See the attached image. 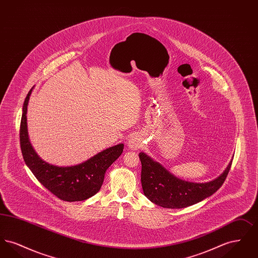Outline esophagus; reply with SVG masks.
I'll return each mask as SVG.
<instances>
[{
  "label": "esophagus",
  "mask_w": 258,
  "mask_h": 258,
  "mask_svg": "<svg viewBox=\"0 0 258 258\" xmlns=\"http://www.w3.org/2000/svg\"><path fill=\"white\" fill-rule=\"evenodd\" d=\"M128 147L132 150H137L141 147V140L139 137L134 136L128 140Z\"/></svg>",
  "instance_id": "esophagus-1"
}]
</instances>
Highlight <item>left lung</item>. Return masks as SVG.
Returning a JSON list of instances; mask_svg holds the SVG:
<instances>
[{"label":"left lung","mask_w":258,"mask_h":258,"mask_svg":"<svg viewBox=\"0 0 258 258\" xmlns=\"http://www.w3.org/2000/svg\"><path fill=\"white\" fill-rule=\"evenodd\" d=\"M142 164L141 184L145 197L163 208L181 209L191 206L214 195L224 183L232 160L221 175L207 183L181 180L166 170L145 153L139 154Z\"/></svg>","instance_id":"8db88e82"}]
</instances>
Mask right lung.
I'll use <instances>...</instances> for the list:
<instances>
[{
	"mask_svg": "<svg viewBox=\"0 0 258 258\" xmlns=\"http://www.w3.org/2000/svg\"><path fill=\"white\" fill-rule=\"evenodd\" d=\"M34 87L25 98L20 123V146L25 163L39 183L63 201H82L95 196L101 187L105 172L123 153V144L99 152L74 166H56L41 160L32 146L27 127V106Z\"/></svg>",
	"mask_w": 258,
	"mask_h": 258,
	"instance_id": "right-lung-1",
	"label": "right lung"
}]
</instances>
